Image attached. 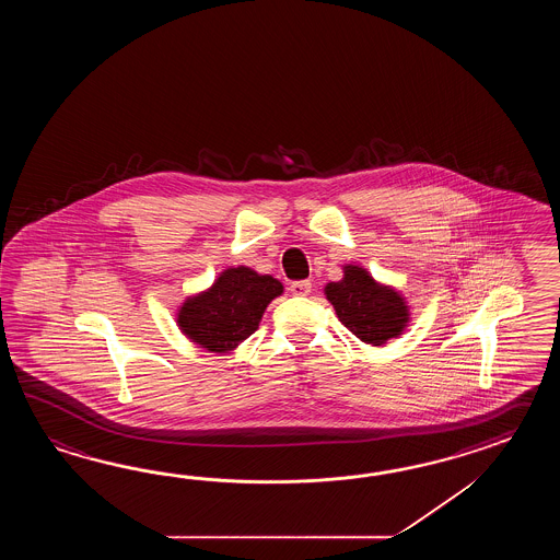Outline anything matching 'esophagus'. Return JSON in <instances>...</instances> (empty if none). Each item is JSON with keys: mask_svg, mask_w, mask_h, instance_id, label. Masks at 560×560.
I'll list each match as a JSON object with an SVG mask.
<instances>
[{"mask_svg": "<svg viewBox=\"0 0 560 560\" xmlns=\"http://www.w3.org/2000/svg\"><path fill=\"white\" fill-rule=\"evenodd\" d=\"M290 292H292L294 296H308L310 292H312V282H310V280L292 282V284H290Z\"/></svg>", "mask_w": 560, "mask_h": 560, "instance_id": "34e87169", "label": "esophagus"}]
</instances>
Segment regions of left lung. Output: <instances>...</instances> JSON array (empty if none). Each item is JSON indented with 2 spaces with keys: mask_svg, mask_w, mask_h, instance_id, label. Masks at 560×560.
<instances>
[{
  "mask_svg": "<svg viewBox=\"0 0 560 560\" xmlns=\"http://www.w3.org/2000/svg\"><path fill=\"white\" fill-rule=\"evenodd\" d=\"M324 294L338 320L366 345L382 346L398 338L410 320L405 296L390 285L378 284L354 264L345 266V278L326 284Z\"/></svg>",
  "mask_w": 560,
  "mask_h": 560,
  "instance_id": "1",
  "label": "left lung"
}]
</instances>
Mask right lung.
<instances>
[{
    "label": "right lung",
    "mask_w": 560,
    "mask_h": 560,
    "mask_svg": "<svg viewBox=\"0 0 560 560\" xmlns=\"http://www.w3.org/2000/svg\"><path fill=\"white\" fill-rule=\"evenodd\" d=\"M282 292L284 285L272 276L248 266L228 268L208 290L184 300L176 322L191 342L226 354L258 330L264 310Z\"/></svg>",
    "instance_id": "add662e5"
}]
</instances>
